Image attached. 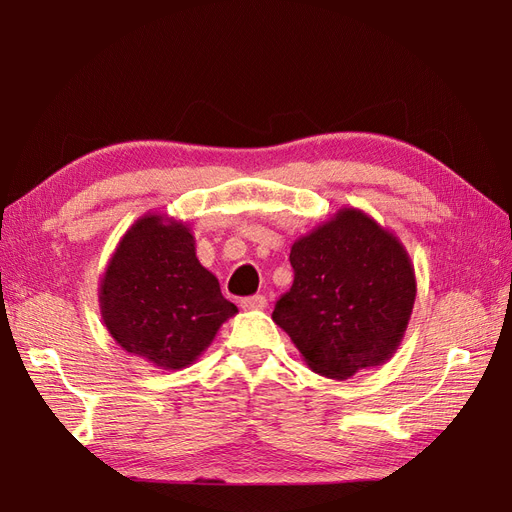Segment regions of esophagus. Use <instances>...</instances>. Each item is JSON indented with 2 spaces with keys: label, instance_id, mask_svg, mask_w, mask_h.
<instances>
[{
  "label": "esophagus",
  "instance_id": "esophagus-1",
  "mask_svg": "<svg viewBox=\"0 0 512 512\" xmlns=\"http://www.w3.org/2000/svg\"><path fill=\"white\" fill-rule=\"evenodd\" d=\"M243 309H265L267 307V297L265 294H254V297H245L241 301Z\"/></svg>",
  "mask_w": 512,
  "mask_h": 512
}]
</instances>
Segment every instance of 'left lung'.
Wrapping results in <instances>:
<instances>
[{
    "instance_id": "1",
    "label": "left lung",
    "mask_w": 512,
    "mask_h": 512,
    "mask_svg": "<svg viewBox=\"0 0 512 512\" xmlns=\"http://www.w3.org/2000/svg\"><path fill=\"white\" fill-rule=\"evenodd\" d=\"M290 265L294 282L273 322L309 369L348 380L391 359L412 316L416 277L389 228L344 207L292 243Z\"/></svg>"
}]
</instances>
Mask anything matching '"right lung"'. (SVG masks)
<instances>
[{"mask_svg": "<svg viewBox=\"0 0 512 512\" xmlns=\"http://www.w3.org/2000/svg\"><path fill=\"white\" fill-rule=\"evenodd\" d=\"M194 243L185 222L145 213L119 239L100 280L106 331L158 369L192 365L239 312L200 265Z\"/></svg>", "mask_w": 512, "mask_h": 512, "instance_id": "add662e5", "label": "right lung"}]
</instances>
